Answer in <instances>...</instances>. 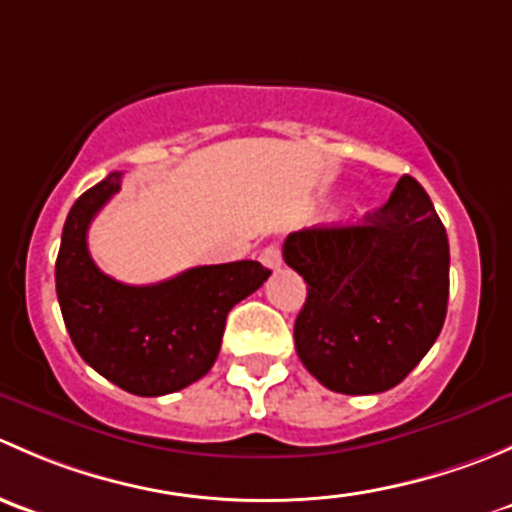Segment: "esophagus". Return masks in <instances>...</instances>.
I'll return each instance as SVG.
<instances>
[{
	"mask_svg": "<svg viewBox=\"0 0 512 512\" xmlns=\"http://www.w3.org/2000/svg\"><path fill=\"white\" fill-rule=\"evenodd\" d=\"M260 262L265 267H270V270H277V267L282 265V252H280V247L277 245H267L265 250L260 252Z\"/></svg>",
	"mask_w": 512,
	"mask_h": 512,
	"instance_id": "1",
	"label": "esophagus"
}]
</instances>
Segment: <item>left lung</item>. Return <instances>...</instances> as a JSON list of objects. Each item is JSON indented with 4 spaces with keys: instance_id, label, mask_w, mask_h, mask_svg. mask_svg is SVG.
<instances>
[{
    "instance_id": "left-lung-1",
    "label": "left lung",
    "mask_w": 512,
    "mask_h": 512,
    "mask_svg": "<svg viewBox=\"0 0 512 512\" xmlns=\"http://www.w3.org/2000/svg\"><path fill=\"white\" fill-rule=\"evenodd\" d=\"M282 257L307 282L294 347L337 394L401 384L441 334L448 307V237L411 175L364 225L292 232Z\"/></svg>"
}]
</instances>
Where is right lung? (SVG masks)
Returning <instances> with one entry per match:
<instances>
[{"label":"right lung","instance_id":"obj_1","mask_svg":"<svg viewBox=\"0 0 512 512\" xmlns=\"http://www.w3.org/2000/svg\"><path fill=\"white\" fill-rule=\"evenodd\" d=\"M121 190L111 173L86 190L61 232L56 294L81 359L136 396H165L203 379L223 342L227 312L262 287L270 270L255 260L185 270L156 285H123L89 255L91 220Z\"/></svg>","mask_w":512,"mask_h":512}]
</instances>
